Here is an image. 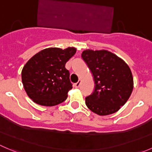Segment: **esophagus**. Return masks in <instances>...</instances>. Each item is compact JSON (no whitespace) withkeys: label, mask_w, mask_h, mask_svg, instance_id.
Listing matches in <instances>:
<instances>
[{"label":"esophagus","mask_w":152,"mask_h":152,"mask_svg":"<svg viewBox=\"0 0 152 152\" xmlns=\"http://www.w3.org/2000/svg\"><path fill=\"white\" fill-rule=\"evenodd\" d=\"M80 83H81V81H80V80H78V81H77V83H75V87L78 88L79 86H80Z\"/></svg>","instance_id":"34e87169"}]
</instances>
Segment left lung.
Listing matches in <instances>:
<instances>
[{
	"label": "left lung",
	"mask_w": 152,
	"mask_h": 152,
	"mask_svg": "<svg viewBox=\"0 0 152 152\" xmlns=\"http://www.w3.org/2000/svg\"><path fill=\"white\" fill-rule=\"evenodd\" d=\"M90 69L95 89L86 98V105L95 113L107 115L123 106L134 88L129 66L121 58L106 50H85L81 54Z\"/></svg>",
	"instance_id": "1"
}]
</instances>
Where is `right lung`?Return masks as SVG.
I'll return each instance as SVG.
<instances>
[{
	"label": "right lung",
	"mask_w": 152,
	"mask_h": 152,
	"mask_svg": "<svg viewBox=\"0 0 152 152\" xmlns=\"http://www.w3.org/2000/svg\"><path fill=\"white\" fill-rule=\"evenodd\" d=\"M76 53L75 48H48L32 57L23 67V86L35 103L46 107L64 102L72 84L66 63Z\"/></svg>",
	"instance_id": "add662e5"
}]
</instances>
